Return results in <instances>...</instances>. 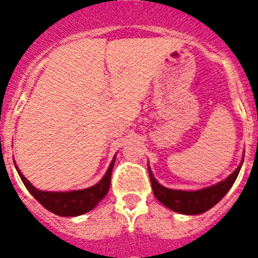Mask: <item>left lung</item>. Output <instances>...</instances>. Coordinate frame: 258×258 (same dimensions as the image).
<instances>
[{
	"mask_svg": "<svg viewBox=\"0 0 258 258\" xmlns=\"http://www.w3.org/2000/svg\"><path fill=\"white\" fill-rule=\"evenodd\" d=\"M242 161H244V158H242ZM241 166L242 162L227 179L221 180V182L216 183L214 186L206 187V188L197 191L167 188V187L159 184L158 180L155 179L154 175H153L150 167H148V169L149 175H150V182H152L153 192H154L155 198L163 206L183 215H199L214 207L215 204L224 198L225 194L228 192L229 188L233 186L236 178L239 175Z\"/></svg>",
	"mask_w": 258,
	"mask_h": 258,
	"instance_id": "obj_1",
	"label": "left lung"
}]
</instances>
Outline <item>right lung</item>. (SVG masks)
<instances>
[{"instance_id":"right-lung-1","label":"right lung","mask_w":258,"mask_h":258,"mask_svg":"<svg viewBox=\"0 0 258 258\" xmlns=\"http://www.w3.org/2000/svg\"><path fill=\"white\" fill-rule=\"evenodd\" d=\"M114 161L113 158L112 163L109 165V169L106 171L103 179L99 183H96L95 186L84 188V190L70 191V192H50V191H40L31 184L29 180L23 176V174L19 171V169H16L18 171V175L21 176L23 184L26 186L29 192L33 195L46 210L59 216H79L95 208L100 202L103 201L110 186V175H112V169H113Z\"/></svg>"}]
</instances>
